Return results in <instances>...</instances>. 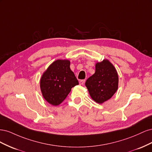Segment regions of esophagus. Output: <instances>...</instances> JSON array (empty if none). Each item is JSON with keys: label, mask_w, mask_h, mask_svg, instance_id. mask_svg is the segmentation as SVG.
Masks as SVG:
<instances>
[{"label": "esophagus", "mask_w": 152, "mask_h": 152, "mask_svg": "<svg viewBox=\"0 0 152 152\" xmlns=\"http://www.w3.org/2000/svg\"><path fill=\"white\" fill-rule=\"evenodd\" d=\"M85 82H86V80H80L79 81V84H80V85H83V84H84Z\"/></svg>", "instance_id": "esophagus-1"}]
</instances>
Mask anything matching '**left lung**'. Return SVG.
Segmentation results:
<instances>
[{"mask_svg":"<svg viewBox=\"0 0 152 152\" xmlns=\"http://www.w3.org/2000/svg\"><path fill=\"white\" fill-rule=\"evenodd\" d=\"M95 73L86 82L89 95L95 102L102 104L110 99L118 87V76L113 64L103 59L95 65Z\"/></svg>","mask_w":152,"mask_h":152,"instance_id":"8db88e82","label":"left lung"}]
</instances>
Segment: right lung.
I'll list each match as a JSON object with an SVG mask.
<instances>
[{"mask_svg": "<svg viewBox=\"0 0 152 152\" xmlns=\"http://www.w3.org/2000/svg\"><path fill=\"white\" fill-rule=\"evenodd\" d=\"M68 59H57L50 64L40 78V87L44 98L58 106L65 99L72 87L79 84Z\"/></svg>", "mask_w": 152, "mask_h": 152, "instance_id": "right-lung-1", "label": "right lung"}]
</instances>
